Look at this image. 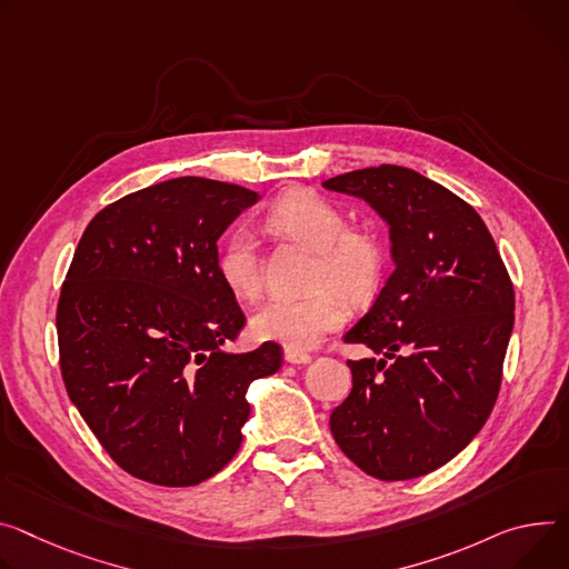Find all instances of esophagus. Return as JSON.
Instances as JSON below:
<instances>
[{
  "label": "esophagus",
  "mask_w": 569,
  "mask_h": 569,
  "mask_svg": "<svg viewBox=\"0 0 569 569\" xmlns=\"http://www.w3.org/2000/svg\"><path fill=\"white\" fill-rule=\"evenodd\" d=\"M283 356H286V360L288 363H292V366H306V363H311V353H306V351H299V349H286L283 351Z\"/></svg>",
  "instance_id": "34e87169"
}]
</instances>
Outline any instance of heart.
Segmentation results:
<instances>
[{"label":"heart","mask_w":569,"mask_h":569,"mask_svg":"<svg viewBox=\"0 0 569 569\" xmlns=\"http://www.w3.org/2000/svg\"><path fill=\"white\" fill-rule=\"evenodd\" d=\"M268 227L286 238L311 247L318 253L311 286L306 297H277L251 320L261 340L281 342L290 349H308L327 333L340 329L349 308L340 289L351 299L370 297L383 281L388 247L372 227H347L338 206L313 190H290L268 211ZM218 277L240 301H253L263 290V261L256 236L238 227L218 249Z\"/></svg>","instance_id":"heart-1"}]
</instances>
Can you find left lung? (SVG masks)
<instances>
[{"label": "left lung", "instance_id": "1", "mask_svg": "<svg viewBox=\"0 0 569 569\" xmlns=\"http://www.w3.org/2000/svg\"><path fill=\"white\" fill-rule=\"evenodd\" d=\"M325 188L363 197L388 222L395 272L345 342L351 392L331 412L342 453L381 481L438 470L481 431L501 386L515 292L468 201L399 166L353 170Z\"/></svg>", "mask_w": 569, "mask_h": 569}]
</instances>
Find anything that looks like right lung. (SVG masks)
Segmentation results:
<instances>
[{
	"mask_svg": "<svg viewBox=\"0 0 569 569\" xmlns=\"http://www.w3.org/2000/svg\"><path fill=\"white\" fill-rule=\"evenodd\" d=\"M258 192L181 177L86 227L57 306L59 363L81 418L131 477L168 488L218 475L242 442L251 381L281 347L227 353L244 313L218 277V238Z\"/></svg>",
	"mask_w": 569,
	"mask_h": 569,
	"instance_id": "right-lung-1",
	"label": "right lung"
}]
</instances>
